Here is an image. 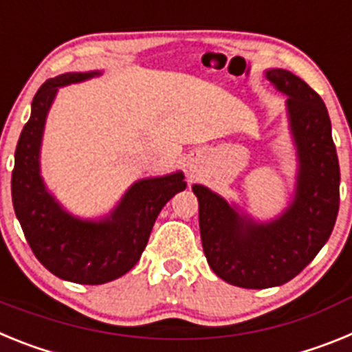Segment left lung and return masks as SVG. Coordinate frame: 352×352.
<instances>
[{
    "label": "left lung",
    "instance_id": "8db88e82",
    "mask_svg": "<svg viewBox=\"0 0 352 352\" xmlns=\"http://www.w3.org/2000/svg\"><path fill=\"white\" fill-rule=\"evenodd\" d=\"M264 76L287 96L298 162L287 208L275 219L256 220L208 186H192L210 268L227 284L245 289L276 287L294 278L328 241L340 203V167L324 102L284 68H268Z\"/></svg>",
    "mask_w": 352,
    "mask_h": 352
}]
</instances>
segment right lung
<instances>
[{"mask_svg": "<svg viewBox=\"0 0 352 352\" xmlns=\"http://www.w3.org/2000/svg\"><path fill=\"white\" fill-rule=\"evenodd\" d=\"M102 76V70L67 72L43 82L31 102L12 173V203L36 259L63 280L98 285L116 280L138 264L158 213L185 190L182 170L142 178L120 203L98 219H80L65 210L47 188L40 169L43 129L58 89Z\"/></svg>", "mask_w": 352, "mask_h": 352, "instance_id": "1", "label": "right lung"}]
</instances>
